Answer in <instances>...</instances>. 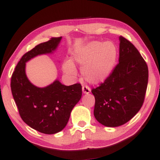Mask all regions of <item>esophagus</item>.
I'll return each mask as SVG.
<instances>
[{
  "label": "esophagus",
  "mask_w": 160,
  "mask_h": 160,
  "mask_svg": "<svg viewBox=\"0 0 160 160\" xmlns=\"http://www.w3.org/2000/svg\"><path fill=\"white\" fill-rule=\"evenodd\" d=\"M91 89L88 86H83L82 87V92L84 94H89Z\"/></svg>",
  "instance_id": "esophagus-1"
}]
</instances>
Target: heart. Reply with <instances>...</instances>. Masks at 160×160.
Returning <instances> with one entry per match:
<instances>
[{"label": "heart", "instance_id": "heart-1", "mask_svg": "<svg viewBox=\"0 0 160 160\" xmlns=\"http://www.w3.org/2000/svg\"><path fill=\"white\" fill-rule=\"evenodd\" d=\"M116 58V47L110 42H89L76 48L72 53L73 61L82 67L83 76L91 84H99L108 77ZM62 68L71 77L77 74L75 65L71 60L65 61Z\"/></svg>", "mask_w": 160, "mask_h": 160}]
</instances>
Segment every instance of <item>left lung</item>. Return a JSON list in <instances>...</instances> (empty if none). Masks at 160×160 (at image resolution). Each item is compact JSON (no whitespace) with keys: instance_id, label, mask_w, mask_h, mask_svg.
<instances>
[{"instance_id":"1","label":"left lung","mask_w":160,"mask_h":160,"mask_svg":"<svg viewBox=\"0 0 160 160\" xmlns=\"http://www.w3.org/2000/svg\"><path fill=\"white\" fill-rule=\"evenodd\" d=\"M119 63L105 82L92 92L94 115L107 127L122 126L135 116L143 103L149 71L133 44L120 36Z\"/></svg>"}]
</instances>
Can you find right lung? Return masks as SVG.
I'll use <instances>...</instances> for the list:
<instances>
[{"mask_svg": "<svg viewBox=\"0 0 160 160\" xmlns=\"http://www.w3.org/2000/svg\"><path fill=\"white\" fill-rule=\"evenodd\" d=\"M61 39L52 38L25 53L11 76V92L23 121L45 134L58 133L66 127L71 110L82 98V85L66 86L56 79L47 87H38L29 82L25 68L33 58L52 53Z\"/></svg>", "mask_w": 160, "mask_h": 160, "instance_id": "right-lung-1", "label": "right lung"}]
</instances>
